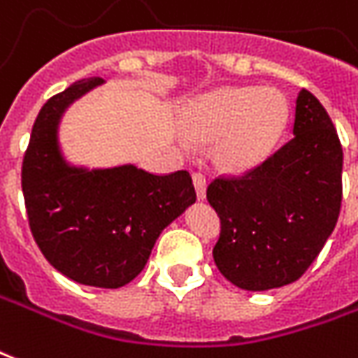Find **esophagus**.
I'll return each mask as SVG.
<instances>
[{
    "label": "esophagus",
    "instance_id": "obj_1",
    "mask_svg": "<svg viewBox=\"0 0 358 358\" xmlns=\"http://www.w3.org/2000/svg\"><path fill=\"white\" fill-rule=\"evenodd\" d=\"M193 186H195V193H197V199L205 201L206 197V178L201 172L193 174Z\"/></svg>",
    "mask_w": 358,
    "mask_h": 358
}]
</instances>
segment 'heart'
Wrapping results in <instances>:
<instances>
[{
  "mask_svg": "<svg viewBox=\"0 0 358 358\" xmlns=\"http://www.w3.org/2000/svg\"><path fill=\"white\" fill-rule=\"evenodd\" d=\"M290 104L275 87H226L199 98L187 112L193 142L216 144L214 159L229 172L264 165L282 142Z\"/></svg>",
  "mask_w": 358,
  "mask_h": 358,
  "instance_id": "obj_1",
  "label": "heart"
}]
</instances>
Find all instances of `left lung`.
I'll return each mask as SVG.
<instances>
[{
	"mask_svg": "<svg viewBox=\"0 0 358 358\" xmlns=\"http://www.w3.org/2000/svg\"><path fill=\"white\" fill-rule=\"evenodd\" d=\"M292 136L258 169L214 180L206 189L222 220L214 262L243 290L264 292L300 279L340 216V138L327 110L306 89L296 98Z\"/></svg>",
	"mask_w": 358,
	"mask_h": 358,
	"instance_id": "obj_1",
	"label": "left lung"
}]
</instances>
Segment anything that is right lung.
<instances>
[{
    "label": "right lung",
    "instance_id": "1",
    "mask_svg": "<svg viewBox=\"0 0 358 358\" xmlns=\"http://www.w3.org/2000/svg\"><path fill=\"white\" fill-rule=\"evenodd\" d=\"M106 81L81 79L41 108L22 163V193L39 250L79 285L119 288L144 269L161 231L195 203L192 176H157L132 163H71L60 123L73 102Z\"/></svg>",
    "mask_w": 358,
    "mask_h": 358
}]
</instances>
